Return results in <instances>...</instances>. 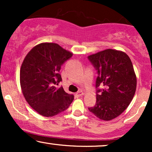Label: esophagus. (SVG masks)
Returning a JSON list of instances; mask_svg holds the SVG:
<instances>
[{"label":"esophagus","mask_w":152,"mask_h":152,"mask_svg":"<svg viewBox=\"0 0 152 152\" xmlns=\"http://www.w3.org/2000/svg\"><path fill=\"white\" fill-rule=\"evenodd\" d=\"M83 94H84V92L82 91H78L77 93L75 94V96H76V97H79L81 96H83Z\"/></svg>","instance_id":"esophagus-1"}]
</instances>
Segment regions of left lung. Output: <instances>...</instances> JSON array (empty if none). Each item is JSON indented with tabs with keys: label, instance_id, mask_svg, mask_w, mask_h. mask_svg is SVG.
<instances>
[{
	"label": "left lung",
	"instance_id": "1",
	"mask_svg": "<svg viewBox=\"0 0 152 152\" xmlns=\"http://www.w3.org/2000/svg\"><path fill=\"white\" fill-rule=\"evenodd\" d=\"M98 71L96 104L88 110L99 119L111 121L130 104L137 88V76L132 61L124 51L106 49L88 56Z\"/></svg>",
	"mask_w": 152,
	"mask_h": 152
}]
</instances>
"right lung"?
Listing matches in <instances>:
<instances>
[{"label": "right lung", "mask_w": 152, "mask_h": 152, "mask_svg": "<svg viewBox=\"0 0 152 152\" xmlns=\"http://www.w3.org/2000/svg\"><path fill=\"white\" fill-rule=\"evenodd\" d=\"M73 53L57 43H41L26 56L20 70L22 93L28 104L46 117L56 116L69 108L74 95L63 87L55 86L62 80L61 66Z\"/></svg>", "instance_id": "right-lung-1"}]
</instances>
